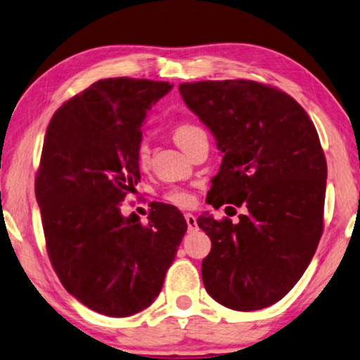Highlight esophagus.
I'll return each instance as SVG.
<instances>
[{
	"instance_id": "obj_1",
	"label": "esophagus",
	"mask_w": 360,
	"mask_h": 360,
	"mask_svg": "<svg viewBox=\"0 0 360 360\" xmlns=\"http://www.w3.org/2000/svg\"><path fill=\"white\" fill-rule=\"evenodd\" d=\"M185 221H186V224H188V231H190V232H195L196 229H198L196 217L193 216V214H190V212H186V214H185Z\"/></svg>"
}]
</instances>
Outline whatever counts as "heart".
Listing matches in <instances>:
<instances>
[{
	"instance_id": "heart-1",
	"label": "heart",
	"mask_w": 360,
	"mask_h": 360,
	"mask_svg": "<svg viewBox=\"0 0 360 360\" xmlns=\"http://www.w3.org/2000/svg\"><path fill=\"white\" fill-rule=\"evenodd\" d=\"M201 131H202V129L200 127H196V124L180 123L179 127L174 129V138H175L176 144H179L181 149H185L191 139ZM136 159L141 165L148 164L149 148H148V144H146V143H141L138 146ZM165 200L172 202V205L180 206V207H186V206L193 205V195H191V193L188 190H185V188H180V186H175V188H170L167 193H165Z\"/></svg>"
}]
</instances>
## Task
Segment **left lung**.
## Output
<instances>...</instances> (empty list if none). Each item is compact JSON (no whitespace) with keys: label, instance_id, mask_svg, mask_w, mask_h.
<instances>
[{"label":"left lung","instance_id":"left-lung-1","mask_svg":"<svg viewBox=\"0 0 360 360\" xmlns=\"http://www.w3.org/2000/svg\"><path fill=\"white\" fill-rule=\"evenodd\" d=\"M222 153L207 205H242L229 217H198L211 238L201 274L227 309L269 307L294 288L323 233L326 159L307 112L288 94L255 81H200L179 86Z\"/></svg>","mask_w":360,"mask_h":360}]
</instances>
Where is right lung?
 <instances>
[{"label": "right lung", "instance_id": "add662e5", "mask_svg": "<svg viewBox=\"0 0 360 360\" xmlns=\"http://www.w3.org/2000/svg\"><path fill=\"white\" fill-rule=\"evenodd\" d=\"M172 87L101 79L65 102L46 128L35 176L46 252L68 292L102 315L129 316L153 304L188 227L164 202L150 206L146 226L120 211L141 179L144 118Z\"/></svg>", "mask_w": 360, "mask_h": 360}]
</instances>
